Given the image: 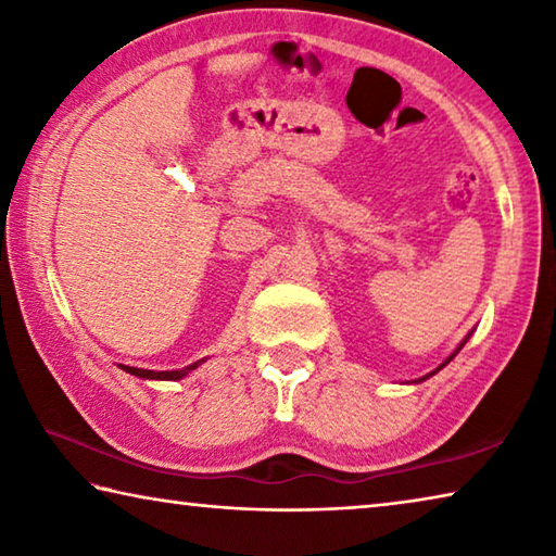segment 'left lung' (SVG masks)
<instances>
[{
    "mask_svg": "<svg viewBox=\"0 0 556 556\" xmlns=\"http://www.w3.org/2000/svg\"><path fill=\"white\" fill-rule=\"evenodd\" d=\"M468 338H470V333H468V336H466V338H464V341H460V343H458V348H456V351H454V353H451V355H448V357H446V361H444V363H441V365H439V368H434V370H431V372H429V375H425V378H419V380H414V382H425V380H429V378H431V375H437V372H439V370H441V368H446V365H448V363H451V361H454V357H456V355H458V351H460V348H464V345H466V341H468Z\"/></svg>",
    "mask_w": 556,
    "mask_h": 556,
    "instance_id": "left-lung-1",
    "label": "left lung"
}]
</instances>
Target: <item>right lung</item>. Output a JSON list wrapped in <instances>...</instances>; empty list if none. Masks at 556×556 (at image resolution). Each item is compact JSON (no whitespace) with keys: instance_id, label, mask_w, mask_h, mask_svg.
<instances>
[{"instance_id":"add662e5","label":"right lung","mask_w":556,"mask_h":556,"mask_svg":"<svg viewBox=\"0 0 556 556\" xmlns=\"http://www.w3.org/2000/svg\"><path fill=\"white\" fill-rule=\"evenodd\" d=\"M201 363H205V361H199V363H193V365H186L184 370H144V368H129V365H119L122 370L125 372H129V375H135V378H142V380H181V378H186L188 372L191 370H195L199 368Z\"/></svg>"}]
</instances>
